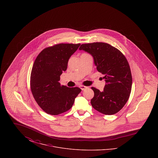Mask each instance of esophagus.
Listing matches in <instances>:
<instances>
[{
  "label": "esophagus",
  "mask_w": 158,
  "mask_h": 158,
  "mask_svg": "<svg viewBox=\"0 0 158 158\" xmlns=\"http://www.w3.org/2000/svg\"><path fill=\"white\" fill-rule=\"evenodd\" d=\"M80 88H81L82 90H85V89H86V88H88V86H83V85H81V86H80Z\"/></svg>",
  "instance_id": "34e87169"
}]
</instances>
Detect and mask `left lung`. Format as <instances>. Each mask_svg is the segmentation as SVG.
Segmentation results:
<instances>
[{
	"instance_id": "obj_1",
	"label": "left lung",
	"mask_w": 158,
	"mask_h": 158,
	"mask_svg": "<svg viewBox=\"0 0 158 158\" xmlns=\"http://www.w3.org/2000/svg\"><path fill=\"white\" fill-rule=\"evenodd\" d=\"M79 50L90 53L105 81L104 90L92 87V107L105 115L118 113L126 104L131 90L132 76L127 60L119 50L102 42L83 44Z\"/></svg>"
}]
</instances>
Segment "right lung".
Segmentation results:
<instances>
[{"label": "right lung", "instance_id": "add662e5", "mask_svg": "<svg viewBox=\"0 0 158 158\" xmlns=\"http://www.w3.org/2000/svg\"><path fill=\"white\" fill-rule=\"evenodd\" d=\"M80 45L61 43L47 47L34 63L31 90L38 105L47 114L56 115L69 110L82 90L78 87L69 88L59 82L62 72L67 69L68 60Z\"/></svg>", "mask_w": 158, "mask_h": 158}]
</instances>
